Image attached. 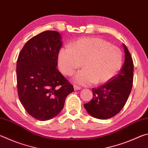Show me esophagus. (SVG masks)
Here are the masks:
<instances>
[{
    "label": "esophagus",
    "mask_w": 148,
    "mask_h": 148,
    "mask_svg": "<svg viewBox=\"0 0 148 148\" xmlns=\"http://www.w3.org/2000/svg\"><path fill=\"white\" fill-rule=\"evenodd\" d=\"M74 91H77V90H79V89H81V87H78V86H74Z\"/></svg>",
    "instance_id": "obj_1"
}]
</instances>
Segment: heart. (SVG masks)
I'll return each instance as SVG.
<instances>
[{
  "label": "heart",
  "instance_id": "obj_1",
  "mask_svg": "<svg viewBox=\"0 0 148 148\" xmlns=\"http://www.w3.org/2000/svg\"><path fill=\"white\" fill-rule=\"evenodd\" d=\"M84 63H83V62ZM59 69L70 76L84 64L85 68L74 74L75 83L89 86L110 81L121 69L123 53L119 47L106 40L87 37L72 42L71 47H62L57 55Z\"/></svg>",
  "mask_w": 148,
  "mask_h": 148
}]
</instances>
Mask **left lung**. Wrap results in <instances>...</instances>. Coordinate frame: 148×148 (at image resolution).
I'll use <instances>...</instances> for the list:
<instances>
[{
  "label": "left lung",
  "mask_w": 148,
  "mask_h": 148,
  "mask_svg": "<svg viewBox=\"0 0 148 148\" xmlns=\"http://www.w3.org/2000/svg\"><path fill=\"white\" fill-rule=\"evenodd\" d=\"M125 62L118 74L98 88H92V99L84 108L89 115L99 119H107L121 111L131 93L133 82L134 65L128 49L123 44Z\"/></svg>",
  "instance_id": "obj_1"
}]
</instances>
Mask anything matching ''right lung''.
Returning <instances> with one entry per match:
<instances>
[{
    "label": "right lung",
    "mask_w": 148,
    "mask_h": 148,
    "mask_svg": "<svg viewBox=\"0 0 148 148\" xmlns=\"http://www.w3.org/2000/svg\"><path fill=\"white\" fill-rule=\"evenodd\" d=\"M61 37L56 31L34 36L25 44L17 61L19 101L29 115L39 121L56 117L63 108L74 87L57 69Z\"/></svg>",
    "instance_id": "add662e5"
}]
</instances>
